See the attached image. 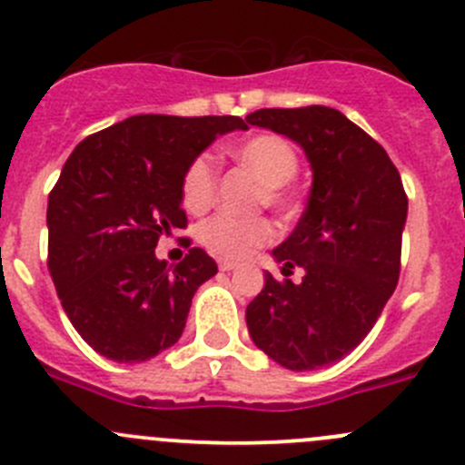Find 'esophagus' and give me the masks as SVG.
I'll return each mask as SVG.
<instances>
[{"label":"esophagus","instance_id":"1","mask_svg":"<svg viewBox=\"0 0 465 465\" xmlns=\"http://www.w3.org/2000/svg\"><path fill=\"white\" fill-rule=\"evenodd\" d=\"M236 268H238L236 261H227V259L220 261V270H223V272H232V270H236Z\"/></svg>","mask_w":465,"mask_h":465}]
</instances>
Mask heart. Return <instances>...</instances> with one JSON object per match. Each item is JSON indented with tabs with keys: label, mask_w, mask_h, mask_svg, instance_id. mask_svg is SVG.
I'll list each match as a JSON object with an SVG mask.
<instances>
[{
	"label": "heart",
	"mask_w": 465,
	"mask_h": 465,
	"mask_svg": "<svg viewBox=\"0 0 465 465\" xmlns=\"http://www.w3.org/2000/svg\"><path fill=\"white\" fill-rule=\"evenodd\" d=\"M233 161L250 170L261 183L263 195L261 202L277 209L291 204L288 182H292L300 170L297 152L286 138L274 134H256L232 147ZM218 173L211 156H197L188 165L182 182V202L191 213H204L215 197ZM274 238V229L263 218H236L229 213H218L200 224L197 241L211 252L227 261H241L259 247L268 245Z\"/></svg>",
	"instance_id": "1"
}]
</instances>
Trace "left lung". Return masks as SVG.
I'll use <instances>...</instances> for the list:
<instances>
[{
  "mask_svg": "<svg viewBox=\"0 0 465 465\" xmlns=\"http://www.w3.org/2000/svg\"><path fill=\"white\" fill-rule=\"evenodd\" d=\"M247 123L297 143L313 173L300 223L272 250L283 274L304 277L265 272L247 329L279 366L315 371L352 352L393 295L409 202L384 147L336 108H261Z\"/></svg>",
  "mask_w": 465,
  "mask_h": 465,
  "instance_id": "8db88e82",
  "label": "left lung"
}]
</instances>
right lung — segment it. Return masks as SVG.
Returning <instances> with one entry per match:
<instances>
[{
	"label": "right lung",
	"mask_w": 465,
	"mask_h": 465,
	"mask_svg": "<svg viewBox=\"0 0 465 465\" xmlns=\"http://www.w3.org/2000/svg\"><path fill=\"white\" fill-rule=\"evenodd\" d=\"M233 115H134L84 138L49 193L47 265L63 311L94 352L150 361L186 327L193 295L218 265L200 247L170 265L163 233L186 227L182 182Z\"/></svg>",
	"instance_id": "1"
}]
</instances>
